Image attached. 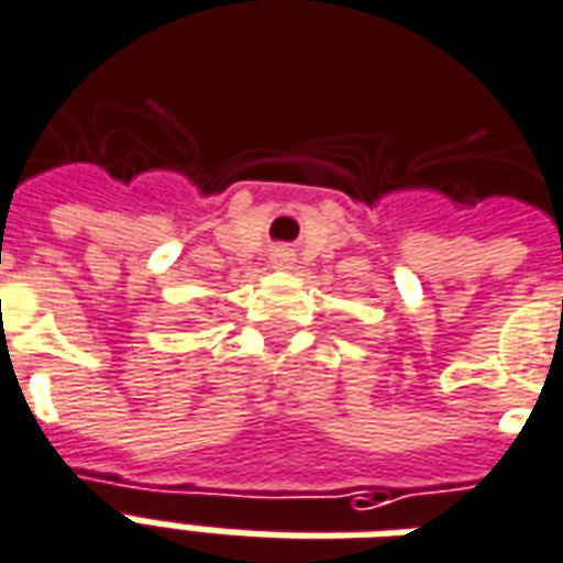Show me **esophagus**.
Segmentation results:
<instances>
[{
	"mask_svg": "<svg viewBox=\"0 0 563 563\" xmlns=\"http://www.w3.org/2000/svg\"><path fill=\"white\" fill-rule=\"evenodd\" d=\"M272 263L277 265V268H286V265H291V253L286 251V247H280V251H274Z\"/></svg>",
	"mask_w": 563,
	"mask_h": 563,
	"instance_id": "34e87169",
	"label": "esophagus"
}]
</instances>
